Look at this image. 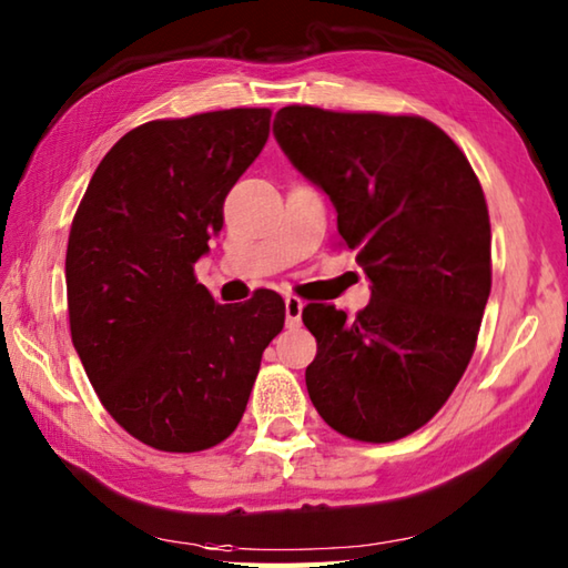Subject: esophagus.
I'll use <instances>...</instances> for the list:
<instances>
[{
	"label": "esophagus",
	"mask_w": 568,
	"mask_h": 568,
	"mask_svg": "<svg viewBox=\"0 0 568 568\" xmlns=\"http://www.w3.org/2000/svg\"><path fill=\"white\" fill-rule=\"evenodd\" d=\"M303 307H305V303L301 301V297H295V295H287V297H285V323L291 325V327L301 325Z\"/></svg>",
	"instance_id": "1"
}]
</instances>
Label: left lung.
<instances>
[{"label":"left lung","instance_id":"obj_1","mask_svg":"<svg viewBox=\"0 0 568 568\" xmlns=\"http://www.w3.org/2000/svg\"><path fill=\"white\" fill-rule=\"evenodd\" d=\"M273 136L337 211L369 303L355 317L313 303L305 369L315 409L339 435L407 437L437 415L469 365L491 291L481 185L445 131L419 116L285 106Z\"/></svg>","mask_w":568,"mask_h":568}]
</instances>
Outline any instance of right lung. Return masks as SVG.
<instances>
[{"instance_id": "1", "label": "right lung", "mask_w": 568, "mask_h": 568, "mask_svg": "<svg viewBox=\"0 0 568 568\" xmlns=\"http://www.w3.org/2000/svg\"><path fill=\"white\" fill-rule=\"evenodd\" d=\"M267 133L271 109L143 123L99 163L71 223V343L101 405L149 447L201 452L229 437L283 329L277 293L219 305L193 275Z\"/></svg>"}]
</instances>
